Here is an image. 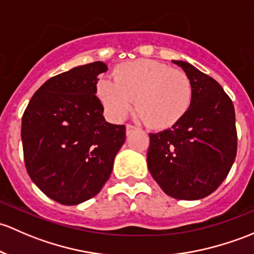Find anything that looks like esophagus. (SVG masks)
<instances>
[{
	"instance_id": "34e87169",
	"label": "esophagus",
	"mask_w": 254,
	"mask_h": 254,
	"mask_svg": "<svg viewBox=\"0 0 254 254\" xmlns=\"http://www.w3.org/2000/svg\"><path fill=\"white\" fill-rule=\"evenodd\" d=\"M137 130V127H135V125H131V124H127V135H130L131 132H134Z\"/></svg>"
}]
</instances>
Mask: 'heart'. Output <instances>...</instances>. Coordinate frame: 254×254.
<instances>
[{
  "mask_svg": "<svg viewBox=\"0 0 254 254\" xmlns=\"http://www.w3.org/2000/svg\"><path fill=\"white\" fill-rule=\"evenodd\" d=\"M113 80L96 82V96L107 116L120 122L135 106L146 124L157 129L173 127L190 108L193 86L181 69L153 60L120 63L113 69Z\"/></svg>",
  "mask_w": 254,
  "mask_h": 254,
  "instance_id": "obj_1",
  "label": "heart"
}]
</instances>
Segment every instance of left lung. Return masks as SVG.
<instances>
[{
    "instance_id": "8db88e82",
    "label": "left lung",
    "mask_w": 254,
    "mask_h": 254,
    "mask_svg": "<svg viewBox=\"0 0 254 254\" xmlns=\"http://www.w3.org/2000/svg\"><path fill=\"white\" fill-rule=\"evenodd\" d=\"M190 76L192 103L170 129L149 134L147 167L168 196L201 199L214 192L237 151L235 109L223 87L190 63L173 61Z\"/></svg>"
}]
</instances>
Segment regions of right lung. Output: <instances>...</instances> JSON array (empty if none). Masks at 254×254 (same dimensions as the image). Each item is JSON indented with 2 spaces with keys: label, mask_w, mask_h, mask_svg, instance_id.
Here are the masks:
<instances>
[{
  "label": "right lung",
  "mask_w": 254,
  "mask_h": 254,
  "mask_svg": "<svg viewBox=\"0 0 254 254\" xmlns=\"http://www.w3.org/2000/svg\"><path fill=\"white\" fill-rule=\"evenodd\" d=\"M103 62L79 65L47 80L21 118L26 172L47 197L64 205L82 203L102 190L125 127L107 123L96 96Z\"/></svg>",
  "instance_id": "right-lung-1"
}]
</instances>
